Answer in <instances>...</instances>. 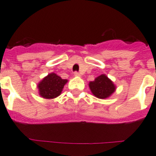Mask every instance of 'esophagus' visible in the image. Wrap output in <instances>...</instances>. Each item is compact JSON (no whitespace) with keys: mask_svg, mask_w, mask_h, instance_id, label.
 Segmentation results:
<instances>
[{"mask_svg":"<svg viewBox=\"0 0 156 156\" xmlns=\"http://www.w3.org/2000/svg\"><path fill=\"white\" fill-rule=\"evenodd\" d=\"M74 76H76V77H80L81 74H79V73H78V72L75 71V72H74Z\"/></svg>","mask_w":156,"mask_h":156,"instance_id":"esophagus-1","label":"esophagus"}]
</instances>
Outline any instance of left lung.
Segmentation results:
<instances>
[{
  "instance_id": "8db88e82",
  "label": "left lung",
  "mask_w": 156,
  "mask_h": 156,
  "mask_svg": "<svg viewBox=\"0 0 156 156\" xmlns=\"http://www.w3.org/2000/svg\"><path fill=\"white\" fill-rule=\"evenodd\" d=\"M90 89L94 96L100 99H105L110 97L116 90L113 82L105 74L98 76L94 81L90 82Z\"/></svg>"
}]
</instances>
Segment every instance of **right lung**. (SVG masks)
<instances>
[{
	"mask_svg": "<svg viewBox=\"0 0 156 156\" xmlns=\"http://www.w3.org/2000/svg\"><path fill=\"white\" fill-rule=\"evenodd\" d=\"M66 82V79H62L55 73H51L38 84L39 94L42 98L47 99L57 98L61 94Z\"/></svg>",
	"mask_w": 156,
	"mask_h": 156,
	"instance_id": "add662e5",
	"label": "right lung"
}]
</instances>
